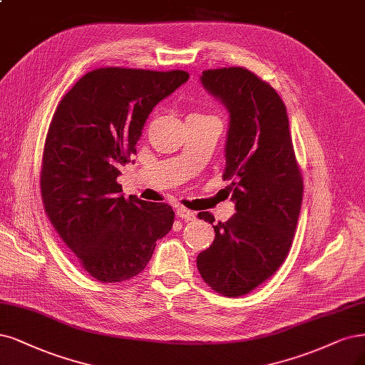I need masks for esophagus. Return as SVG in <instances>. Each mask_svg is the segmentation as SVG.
Listing matches in <instances>:
<instances>
[{
    "mask_svg": "<svg viewBox=\"0 0 365 365\" xmlns=\"http://www.w3.org/2000/svg\"><path fill=\"white\" fill-rule=\"evenodd\" d=\"M177 216L180 217V219H182V220H195L196 219V215L193 211H190L188 208H185V207H178L177 208Z\"/></svg>",
    "mask_w": 365,
    "mask_h": 365,
    "instance_id": "1",
    "label": "esophagus"
}]
</instances>
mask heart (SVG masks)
I'll return each mask as SVG.
<instances>
[{
	"label": "heart",
	"mask_w": 365,
	"mask_h": 365,
	"mask_svg": "<svg viewBox=\"0 0 365 365\" xmlns=\"http://www.w3.org/2000/svg\"><path fill=\"white\" fill-rule=\"evenodd\" d=\"M196 116H204V115H196Z\"/></svg>",
	"instance_id": "b5f03b06"
}]
</instances>
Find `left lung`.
<instances>
[{
  "label": "left lung",
  "instance_id": "8db88e82",
  "mask_svg": "<svg viewBox=\"0 0 365 365\" xmlns=\"http://www.w3.org/2000/svg\"><path fill=\"white\" fill-rule=\"evenodd\" d=\"M205 89L230 111L223 180L235 215L212 226V245L196 258L205 284L222 296L247 294L278 270L293 243L304 181L287 108L273 87L245 68L208 69ZM199 219L212 223L208 211Z\"/></svg>",
  "mask_w": 365,
  "mask_h": 365
}]
</instances>
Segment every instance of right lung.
Instances as JSON below:
<instances>
[{
    "label": "right lung",
    "mask_w": 365,
    "mask_h": 365,
    "mask_svg": "<svg viewBox=\"0 0 365 365\" xmlns=\"http://www.w3.org/2000/svg\"><path fill=\"white\" fill-rule=\"evenodd\" d=\"M188 80L185 71L99 68L60 99L43 146L45 212L83 269L99 282L139 274L173 225L170 205L125 199L119 168L131 161L153 108Z\"/></svg>",
    "instance_id": "obj_1"
}]
</instances>
